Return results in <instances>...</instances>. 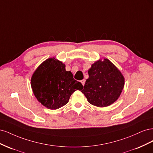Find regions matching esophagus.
Instances as JSON below:
<instances>
[{
    "instance_id": "34e87169",
    "label": "esophagus",
    "mask_w": 153,
    "mask_h": 153,
    "mask_svg": "<svg viewBox=\"0 0 153 153\" xmlns=\"http://www.w3.org/2000/svg\"><path fill=\"white\" fill-rule=\"evenodd\" d=\"M85 79H83V80H81V83H82V84L83 85H84V84H85Z\"/></svg>"
}]
</instances>
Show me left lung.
<instances>
[{"mask_svg":"<svg viewBox=\"0 0 153 153\" xmlns=\"http://www.w3.org/2000/svg\"><path fill=\"white\" fill-rule=\"evenodd\" d=\"M84 89L80 90L88 102L98 107H105L116 101L123 89L124 78L108 59L99 60L88 71Z\"/></svg>","mask_w":153,"mask_h":153,"instance_id":"8db88e82","label":"left lung"}]
</instances>
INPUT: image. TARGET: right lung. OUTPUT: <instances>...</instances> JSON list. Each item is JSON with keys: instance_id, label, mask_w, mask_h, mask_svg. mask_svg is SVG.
Here are the masks:
<instances>
[{"instance_id": "obj_1", "label": "right lung", "mask_w": 153, "mask_h": 153, "mask_svg": "<svg viewBox=\"0 0 153 153\" xmlns=\"http://www.w3.org/2000/svg\"><path fill=\"white\" fill-rule=\"evenodd\" d=\"M65 64L49 58L36 69L31 78V87L37 100L45 107L55 110L67 104L73 92L83 85L75 80Z\"/></svg>"}]
</instances>
